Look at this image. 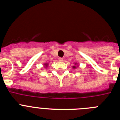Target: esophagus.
I'll return each instance as SVG.
<instances>
[{
  "label": "esophagus",
  "mask_w": 120,
  "mask_h": 120,
  "mask_svg": "<svg viewBox=\"0 0 120 120\" xmlns=\"http://www.w3.org/2000/svg\"><path fill=\"white\" fill-rule=\"evenodd\" d=\"M59 61H60V62H62V61H63V58H59Z\"/></svg>",
  "instance_id": "34e87169"
}]
</instances>
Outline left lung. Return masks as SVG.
I'll return each mask as SVG.
<instances>
[{
  "label": "left lung",
  "instance_id": "8db88e82",
  "mask_svg": "<svg viewBox=\"0 0 120 120\" xmlns=\"http://www.w3.org/2000/svg\"><path fill=\"white\" fill-rule=\"evenodd\" d=\"M75 66H73V68H74V69H75V68H76L77 67H79V65H77V63H75Z\"/></svg>",
  "mask_w": 120,
  "mask_h": 120
}]
</instances>
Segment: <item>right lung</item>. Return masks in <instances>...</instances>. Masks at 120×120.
Instances as JSON below:
<instances>
[{
  "instance_id": "1",
  "label": "right lung",
  "mask_w": 120,
  "mask_h": 120,
  "mask_svg": "<svg viewBox=\"0 0 120 120\" xmlns=\"http://www.w3.org/2000/svg\"><path fill=\"white\" fill-rule=\"evenodd\" d=\"M48 63H45V64H44V67H45V68L46 67H48Z\"/></svg>"
}]
</instances>
